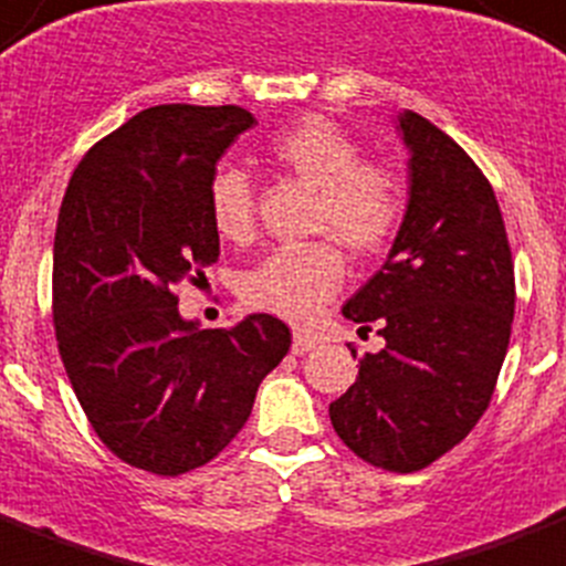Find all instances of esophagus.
<instances>
[{
	"instance_id": "obj_1",
	"label": "esophagus",
	"mask_w": 566,
	"mask_h": 566,
	"mask_svg": "<svg viewBox=\"0 0 566 566\" xmlns=\"http://www.w3.org/2000/svg\"><path fill=\"white\" fill-rule=\"evenodd\" d=\"M323 339L316 337V334H307V331H296L293 334V355H307V352H314Z\"/></svg>"
}]
</instances>
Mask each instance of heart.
<instances>
[{
    "instance_id": "b5f03b06",
    "label": "heart",
    "mask_w": 566,
    "mask_h": 566,
    "mask_svg": "<svg viewBox=\"0 0 566 566\" xmlns=\"http://www.w3.org/2000/svg\"><path fill=\"white\" fill-rule=\"evenodd\" d=\"M268 156L284 171L316 188L311 229L331 238L291 243L268 252L241 279V296L250 307L305 323L323 311L346 279L352 252H378L398 232L407 209L401 174L380 159H360V145L339 124L305 116L268 142ZM209 220L223 241H250L255 229V191L250 177L232 165L211 174L206 188Z\"/></svg>"
}]
</instances>
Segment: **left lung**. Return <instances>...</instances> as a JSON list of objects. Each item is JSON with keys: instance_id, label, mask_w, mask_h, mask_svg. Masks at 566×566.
<instances>
[{"instance_id": "left-lung-1", "label": "left lung", "mask_w": 566, "mask_h": 566, "mask_svg": "<svg viewBox=\"0 0 566 566\" xmlns=\"http://www.w3.org/2000/svg\"><path fill=\"white\" fill-rule=\"evenodd\" d=\"M398 130L410 148L407 214L384 268L343 307L366 331L378 325L384 348L360 357L328 416L363 462L412 474L489 410L512 337L514 264L474 159L410 109Z\"/></svg>"}]
</instances>
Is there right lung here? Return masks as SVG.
I'll return each instance as SVG.
<instances>
[{
  "label": "right lung",
  "mask_w": 566,
  "mask_h": 566,
  "mask_svg": "<svg viewBox=\"0 0 566 566\" xmlns=\"http://www.w3.org/2000/svg\"><path fill=\"white\" fill-rule=\"evenodd\" d=\"M247 109L159 104L95 142L69 179L54 232L60 360L98 439L159 476L206 465L238 436L291 328L250 314L232 328L179 316V284L220 255L206 188Z\"/></svg>",
  "instance_id": "1"
}]
</instances>
